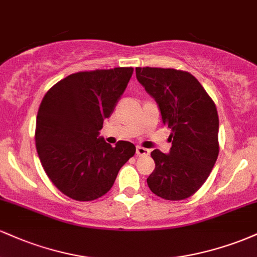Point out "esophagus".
<instances>
[{
  "mask_svg": "<svg viewBox=\"0 0 257 257\" xmlns=\"http://www.w3.org/2000/svg\"><path fill=\"white\" fill-rule=\"evenodd\" d=\"M137 155L138 156H149L150 150L145 149V147H143V146H137Z\"/></svg>",
  "mask_w": 257,
  "mask_h": 257,
  "instance_id": "34e87169",
  "label": "esophagus"
}]
</instances>
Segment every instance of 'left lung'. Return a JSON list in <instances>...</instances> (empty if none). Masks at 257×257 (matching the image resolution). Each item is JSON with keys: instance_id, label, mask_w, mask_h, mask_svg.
Segmentation results:
<instances>
[{"instance_id": "8db88e82", "label": "left lung", "mask_w": 257, "mask_h": 257, "mask_svg": "<svg viewBox=\"0 0 257 257\" xmlns=\"http://www.w3.org/2000/svg\"><path fill=\"white\" fill-rule=\"evenodd\" d=\"M135 72L157 102L163 124L172 129L169 153L151 152L156 168L147 185L163 199L188 198L204 184L219 156L216 106L191 73L159 67H137Z\"/></svg>"}]
</instances>
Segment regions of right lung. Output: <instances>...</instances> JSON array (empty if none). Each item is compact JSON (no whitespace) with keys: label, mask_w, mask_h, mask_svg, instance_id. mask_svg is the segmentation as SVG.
I'll return each instance as SVG.
<instances>
[{"label":"right lung","mask_w":257,"mask_h":257,"mask_svg":"<svg viewBox=\"0 0 257 257\" xmlns=\"http://www.w3.org/2000/svg\"><path fill=\"white\" fill-rule=\"evenodd\" d=\"M133 67L77 72L47 91L38 108L36 149L59 191L81 202L111 190L119 169L135 153L129 141L111 146L99 137L124 93Z\"/></svg>","instance_id":"obj_1"}]
</instances>
